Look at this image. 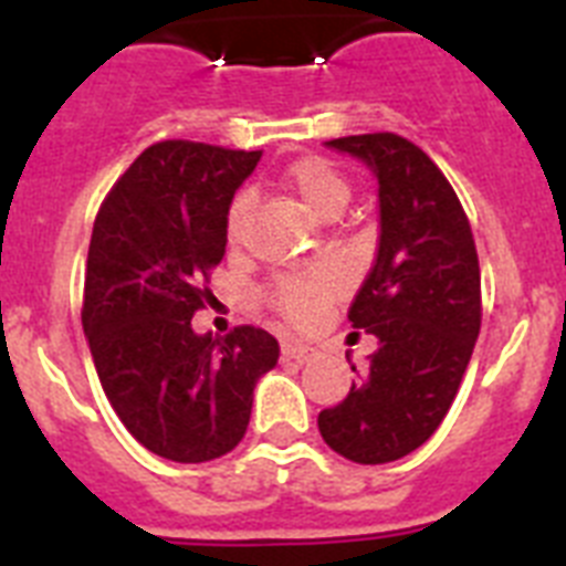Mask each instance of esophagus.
<instances>
[{"label": "esophagus", "instance_id": "1", "mask_svg": "<svg viewBox=\"0 0 566 566\" xmlns=\"http://www.w3.org/2000/svg\"><path fill=\"white\" fill-rule=\"evenodd\" d=\"M280 352H283L286 359H294V363H306V359L314 357V348H308L303 343H294V339H283Z\"/></svg>", "mask_w": 566, "mask_h": 566}]
</instances>
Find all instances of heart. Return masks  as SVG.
Wrapping results in <instances>:
<instances>
[{
  "mask_svg": "<svg viewBox=\"0 0 566 566\" xmlns=\"http://www.w3.org/2000/svg\"><path fill=\"white\" fill-rule=\"evenodd\" d=\"M286 187L297 195L306 209L323 221H332L352 201V184L326 158H303L294 161L286 172ZM249 212H252V195H234L232 207L227 212V238L229 243H240L243 229H247ZM345 286V274L337 266L308 269L303 274L283 277L272 289V303L294 323H308L317 317V312L328 300L337 297Z\"/></svg>",
  "mask_w": 566,
  "mask_h": 566,
  "instance_id": "obj_1",
  "label": "heart"
}]
</instances>
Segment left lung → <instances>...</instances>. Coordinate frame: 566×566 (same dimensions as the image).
Segmentation results:
<instances>
[{
  "label": "left lung",
  "mask_w": 566,
  "mask_h": 566,
  "mask_svg": "<svg viewBox=\"0 0 566 566\" xmlns=\"http://www.w3.org/2000/svg\"><path fill=\"white\" fill-rule=\"evenodd\" d=\"M326 147L377 178V260L348 308L377 352L348 397L319 411L317 428L339 457L382 464L428 442L457 397L482 326L476 243L457 192L417 144L368 133Z\"/></svg>",
  "instance_id": "1"
}]
</instances>
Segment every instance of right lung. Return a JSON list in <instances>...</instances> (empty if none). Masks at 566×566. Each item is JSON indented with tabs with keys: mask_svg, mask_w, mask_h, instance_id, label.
Segmentation results:
<instances>
[{
	"mask_svg": "<svg viewBox=\"0 0 566 566\" xmlns=\"http://www.w3.org/2000/svg\"><path fill=\"white\" fill-rule=\"evenodd\" d=\"M260 153L158 142L118 178L93 223L82 326L129 433L172 462H209L247 433L280 345L263 328L195 334L227 252V212Z\"/></svg>",
	"mask_w": 566,
	"mask_h": 566,
	"instance_id": "add662e5",
	"label": "right lung"
}]
</instances>
